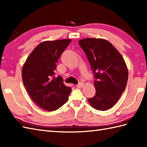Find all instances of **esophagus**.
Listing matches in <instances>:
<instances>
[{"label":"esophagus","mask_w":147,"mask_h":147,"mask_svg":"<svg viewBox=\"0 0 147 147\" xmlns=\"http://www.w3.org/2000/svg\"><path fill=\"white\" fill-rule=\"evenodd\" d=\"M83 85H84V84H83V83H80L78 85H76V87L77 88H82V87H83Z\"/></svg>","instance_id":"1"}]
</instances>
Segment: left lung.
<instances>
[{"label": "left lung", "mask_w": 147, "mask_h": 147, "mask_svg": "<svg viewBox=\"0 0 147 147\" xmlns=\"http://www.w3.org/2000/svg\"><path fill=\"white\" fill-rule=\"evenodd\" d=\"M78 43L88 59L95 78V95L88 101L96 110H108L116 104L126 88L128 78L126 62L107 40L86 38Z\"/></svg>", "instance_id": "8db88e82"}]
</instances>
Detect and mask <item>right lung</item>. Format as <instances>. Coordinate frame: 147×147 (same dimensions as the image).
I'll return each instance as SVG.
<instances>
[{
    "mask_svg": "<svg viewBox=\"0 0 147 147\" xmlns=\"http://www.w3.org/2000/svg\"><path fill=\"white\" fill-rule=\"evenodd\" d=\"M71 42V39H62L40 43L22 68L24 87L32 100L44 110L54 111L60 108L71 92L61 76H55L57 62Z\"/></svg>",
    "mask_w": 147,
    "mask_h": 147,
    "instance_id": "right-lung-1",
    "label": "right lung"
}]
</instances>
